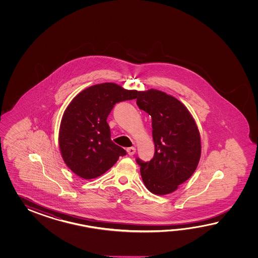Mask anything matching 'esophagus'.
I'll use <instances>...</instances> for the list:
<instances>
[{
    "label": "esophagus",
    "instance_id": "esophagus-1",
    "mask_svg": "<svg viewBox=\"0 0 258 258\" xmlns=\"http://www.w3.org/2000/svg\"><path fill=\"white\" fill-rule=\"evenodd\" d=\"M127 153H128V155H130V156H133L134 154L136 153V151H137V149H136V148H128L126 149Z\"/></svg>",
    "mask_w": 258,
    "mask_h": 258
}]
</instances>
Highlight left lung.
Listing matches in <instances>:
<instances>
[{
	"mask_svg": "<svg viewBox=\"0 0 258 258\" xmlns=\"http://www.w3.org/2000/svg\"><path fill=\"white\" fill-rule=\"evenodd\" d=\"M137 104L152 118L153 159H137L148 191L164 196L174 192L197 170L201 139L192 114L180 100L157 89L139 91Z\"/></svg>",
	"mask_w": 258,
	"mask_h": 258,
	"instance_id": "left-lung-1",
	"label": "left lung"
}]
</instances>
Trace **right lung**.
<instances>
[{
	"label": "right lung",
	"mask_w": 258,
	"mask_h": 258,
	"mask_svg": "<svg viewBox=\"0 0 258 258\" xmlns=\"http://www.w3.org/2000/svg\"><path fill=\"white\" fill-rule=\"evenodd\" d=\"M137 94L114 83H102L72 99L60 121L59 148L74 173L86 180L97 178L126 155L111 141L107 118L116 103L136 99Z\"/></svg>",
	"instance_id": "1"
}]
</instances>
